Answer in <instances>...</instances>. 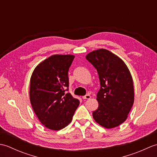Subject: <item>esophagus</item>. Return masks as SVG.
<instances>
[{"label":"esophagus","instance_id":"esophagus-1","mask_svg":"<svg viewBox=\"0 0 157 157\" xmlns=\"http://www.w3.org/2000/svg\"><path fill=\"white\" fill-rule=\"evenodd\" d=\"M90 98H91V96H90V95H89V94H86L84 96H82L83 99H90Z\"/></svg>","mask_w":157,"mask_h":157}]
</instances>
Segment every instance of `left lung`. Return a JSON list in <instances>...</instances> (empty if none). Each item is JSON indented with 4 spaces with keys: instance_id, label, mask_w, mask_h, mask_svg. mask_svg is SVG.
Returning <instances> with one entry per match:
<instances>
[{
    "instance_id": "8db88e82",
    "label": "left lung",
    "mask_w": 157,
    "mask_h": 157,
    "mask_svg": "<svg viewBox=\"0 0 157 157\" xmlns=\"http://www.w3.org/2000/svg\"><path fill=\"white\" fill-rule=\"evenodd\" d=\"M97 70L101 89L96 100L98 107L93 118L105 128L117 127L128 118L134 101V89L131 73L119 56L104 48L86 56Z\"/></svg>"
}]
</instances>
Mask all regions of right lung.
<instances>
[{"label":"right lung","mask_w":157,"mask_h":157,"mask_svg":"<svg viewBox=\"0 0 157 157\" xmlns=\"http://www.w3.org/2000/svg\"><path fill=\"white\" fill-rule=\"evenodd\" d=\"M75 58L55 55L38 64L30 78L29 98L35 114L46 128L60 130L71 123L79 100L70 93L68 71Z\"/></svg>","instance_id":"add662e5"}]
</instances>
